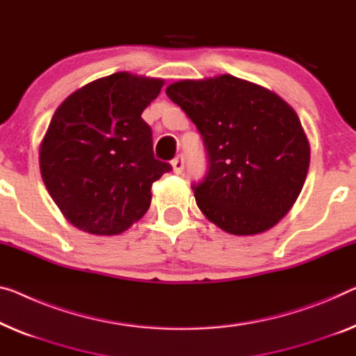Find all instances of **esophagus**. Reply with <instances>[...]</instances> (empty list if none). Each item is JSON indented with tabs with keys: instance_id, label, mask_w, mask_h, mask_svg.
<instances>
[{
	"instance_id": "obj_1",
	"label": "esophagus",
	"mask_w": 356,
	"mask_h": 356,
	"mask_svg": "<svg viewBox=\"0 0 356 356\" xmlns=\"http://www.w3.org/2000/svg\"><path fill=\"white\" fill-rule=\"evenodd\" d=\"M172 169H174V172L176 174H180L184 171V166H185V160H184V156L182 155H179V156H176L172 160Z\"/></svg>"
}]
</instances>
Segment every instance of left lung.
<instances>
[{
  "label": "left lung",
  "instance_id": "8db88e82",
  "mask_svg": "<svg viewBox=\"0 0 356 356\" xmlns=\"http://www.w3.org/2000/svg\"><path fill=\"white\" fill-rule=\"evenodd\" d=\"M203 137L209 171L193 185L208 219L232 235H257L293 208L310 164L294 108L268 89L220 75L166 88Z\"/></svg>",
  "mask_w": 356,
  "mask_h": 356
}]
</instances>
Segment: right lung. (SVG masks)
<instances>
[{
	"mask_svg": "<svg viewBox=\"0 0 356 356\" xmlns=\"http://www.w3.org/2000/svg\"><path fill=\"white\" fill-rule=\"evenodd\" d=\"M164 79L118 72L63 100L40 145L47 192L65 219L92 235H118L150 208L152 185L171 164L153 156L144 111Z\"/></svg>",
	"mask_w": 356,
	"mask_h": 356,
	"instance_id": "obj_1",
	"label": "right lung"
}]
</instances>
